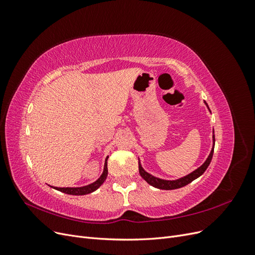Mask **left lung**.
<instances>
[{
  "label": "left lung",
  "instance_id": "1",
  "mask_svg": "<svg viewBox=\"0 0 255 255\" xmlns=\"http://www.w3.org/2000/svg\"><path fill=\"white\" fill-rule=\"evenodd\" d=\"M206 104V102H205ZM207 105V104H206ZM208 107V106H207ZM210 110V109H208ZM213 141H214V145H213V149L210 153V155H208L207 159L205 160V163L201 166L199 167L197 170H195L194 172L189 173L188 175L184 176V177H181V179L179 180H175V181H166V180H161V179H158V177H155L153 176L151 174H149L148 172H145L141 165H140V161H138V168H139V173L141 175L142 179L144 181L148 182L150 185H152V186L156 187V188H159V189H165V190H170V189H177V188H181V187H184L186 186L187 184L191 183L194 180H196L197 177H199L200 175H202L204 173V171L207 169V167L210 166L211 161H212V158H213V154H214V146H215V136L213 135Z\"/></svg>",
  "mask_w": 255,
  "mask_h": 255
}]
</instances>
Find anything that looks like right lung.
<instances>
[{"label": "right lung", "mask_w": 255, "mask_h": 255, "mask_svg": "<svg viewBox=\"0 0 255 255\" xmlns=\"http://www.w3.org/2000/svg\"><path fill=\"white\" fill-rule=\"evenodd\" d=\"M107 158H109V156L106 157L105 165H104V170H103L102 175L100 176L95 183L87 185V186H84V187H66V188L65 187H63V188L55 187V189H57L61 192H65V194L74 195V196H82V195L90 194V192H94L96 189H98L100 186H101V185L104 183V181L106 180L107 173H109V170H107Z\"/></svg>", "instance_id": "right-lung-1"}]
</instances>
